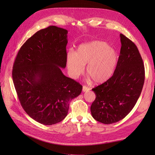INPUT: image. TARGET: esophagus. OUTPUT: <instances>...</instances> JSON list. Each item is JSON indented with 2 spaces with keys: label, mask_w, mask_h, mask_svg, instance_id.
I'll use <instances>...</instances> for the list:
<instances>
[{
  "label": "esophagus",
  "mask_w": 155,
  "mask_h": 155,
  "mask_svg": "<svg viewBox=\"0 0 155 155\" xmlns=\"http://www.w3.org/2000/svg\"><path fill=\"white\" fill-rule=\"evenodd\" d=\"M89 90H90V88H89L88 87H87V86H85V85H84V86H83V88H82V91H83V92H88V91H89Z\"/></svg>",
  "instance_id": "34e87169"
}]
</instances>
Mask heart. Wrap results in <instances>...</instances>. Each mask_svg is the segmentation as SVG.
I'll use <instances>...</instances> for the list:
<instances>
[{
    "mask_svg": "<svg viewBox=\"0 0 155 155\" xmlns=\"http://www.w3.org/2000/svg\"><path fill=\"white\" fill-rule=\"evenodd\" d=\"M117 61L114 49L99 41L81 45L76 53L69 51L67 54V67L71 77H78L87 64V74L95 84L108 80L114 72Z\"/></svg>",
    "mask_w": 155,
    "mask_h": 155,
    "instance_id": "1",
    "label": "heart"
}]
</instances>
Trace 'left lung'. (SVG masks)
I'll return each instance as SVG.
<instances>
[{
	"label": "left lung",
	"instance_id": "left-lung-1",
	"mask_svg": "<svg viewBox=\"0 0 155 155\" xmlns=\"http://www.w3.org/2000/svg\"><path fill=\"white\" fill-rule=\"evenodd\" d=\"M120 38V55L113 75L92 88L96 97L91 107L92 116L105 124L117 123L131 111L144 82V67L137 46L124 35Z\"/></svg>",
	"mask_w": 155,
	"mask_h": 155
}]
</instances>
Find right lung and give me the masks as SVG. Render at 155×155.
Wrapping results in <instances>:
<instances>
[{
    "label": "right lung",
    "mask_w": 155,
    "mask_h": 155,
    "mask_svg": "<svg viewBox=\"0 0 155 155\" xmlns=\"http://www.w3.org/2000/svg\"><path fill=\"white\" fill-rule=\"evenodd\" d=\"M68 31L50 26L41 29L21 47L15 59L12 79L21 106L32 119L44 125L67 116L69 103L82 90L64 75Z\"/></svg>",
    "instance_id": "obj_1"
}]
</instances>
